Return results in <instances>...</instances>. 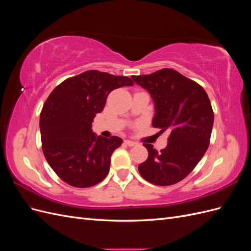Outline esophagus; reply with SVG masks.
Returning a JSON list of instances; mask_svg holds the SVG:
<instances>
[{
  "label": "esophagus",
  "mask_w": 251,
  "mask_h": 251,
  "mask_svg": "<svg viewBox=\"0 0 251 251\" xmlns=\"http://www.w3.org/2000/svg\"><path fill=\"white\" fill-rule=\"evenodd\" d=\"M125 143L126 144V146H128V147H135L136 144V142H134V141H131V140H125Z\"/></svg>",
  "instance_id": "esophagus-1"
}]
</instances>
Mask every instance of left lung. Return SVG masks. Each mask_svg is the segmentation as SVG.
Instances as JSON below:
<instances>
[{
	"instance_id": "left-lung-1",
	"label": "left lung",
	"mask_w": 251,
	"mask_h": 251,
	"mask_svg": "<svg viewBox=\"0 0 251 251\" xmlns=\"http://www.w3.org/2000/svg\"><path fill=\"white\" fill-rule=\"evenodd\" d=\"M155 103L154 127L170 131L166 148L158 151L143 143L149 157L138 165L143 179L160 186L176 184L191 173L208 149L214 111L205 90L174 69L132 76Z\"/></svg>"
}]
</instances>
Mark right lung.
I'll use <instances>...</instances> for the list:
<instances>
[{
	"label": "right lung",
	"mask_w": 251,
	"mask_h": 251,
	"mask_svg": "<svg viewBox=\"0 0 251 251\" xmlns=\"http://www.w3.org/2000/svg\"><path fill=\"white\" fill-rule=\"evenodd\" d=\"M126 76L89 70L52 91L40 117L42 149L57 176L71 186L90 187L109 173L111 156L123 139L92 132V123L114 89L133 86Z\"/></svg>",
	"instance_id": "1"
}]
</instances>
